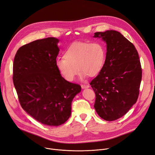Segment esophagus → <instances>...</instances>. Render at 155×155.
I'll return each mask as SVG.
<instances>
[{"instance_id":"obj_1","label":"esophagus","mask_w":155,"mask_h":155,"mask_svg":"<svg viewBox=\"0 0 155 155\" xmlns=\"http://www.w3.org/2000/svg\"><path fill=\"white\" fill-rule=\"evenodd\" d=\"M90 87V86L87 85V84H82L81 85V87L83 88V89H84V88H87V87Z\"/></svg>"}]
</instances>
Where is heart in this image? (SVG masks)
I'll list each match as a JSON object with an SVG mask.
<instances>
[{
	"label": "heart",
	"mask_w": 155,
	"mask_h": 155,
	"mask_svg": "<svg viewBox=\"0 0 155 155\" xmlns=\"http://www.w3.org/2000/svg\"><path fill=\"white\" fill-rule=\"evenodd\" d=\"M63 57L56 61V68L64 79L72 82L78 74V69L82 78L99 74L105 64L106 50L98 41H78L71 44Z\"/></svg>",
	"instance_id": "obj_1"
}]
</instances>
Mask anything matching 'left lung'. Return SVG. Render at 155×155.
<instances>
[{
    "label": "left lung",
    "instance_id": "obj_1",
    "mask_svg": "<svg viewBox=\"0 0 155 155\" xmlns=\"http://www.w3.org/2000/svg\"><path fill=\"white\" fill-rule=\"evenodd\" d=\"M94 37L107 43L105 64L90 83L95 93L94 107L107 121L115 120L127 114L139 97L142 69L134 45L119 32H97Z\"/></svg>",
    "mask_w": 155,
    "mask_h": 155
}]
</instances>
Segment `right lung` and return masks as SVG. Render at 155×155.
<instances>
[{"instance_id":"1","label":"right lung","mask_w":155,"mask_h":155,"mask_svg":"<svg viewBox=\"0 0 155 155\" xmlns=\"http://www.w3.org/2000/svg\"><path fill=\"white\" fill-rule=\"evenodd\" d=\"M58 40L49 37L21 47L13 63V83L21 107L35 120L58 126L68 120L73 98L81 90L64 79L56 65Z\"/></svg>"}]
</instances>
